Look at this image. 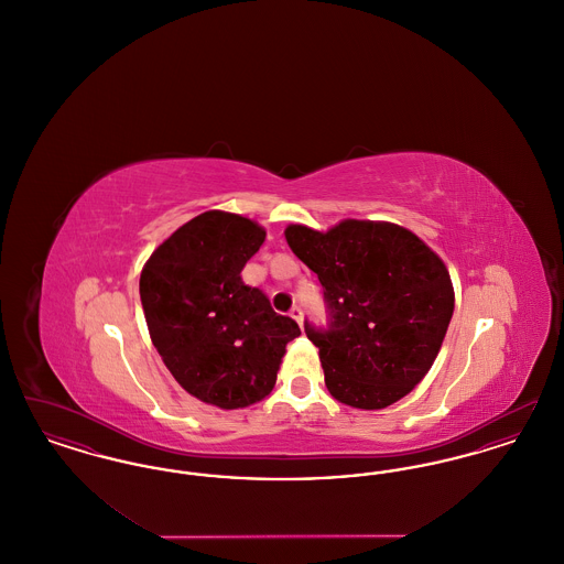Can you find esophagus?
Wrapping results in <instances>:
<instances>
[{"instance_id":"34e87169","label":"esophagus","mask_w":564,"mask_h":564,"mask_svg":"<svg viewBox=\"0 0 564 564\" xmlns=\"http://www.w3.org/2000/svg\"><path fill=\"white\" fill-rule=\"evenodd\" d=\"M290 315H292V319H295V322L302 325V319H304V313H302V308H300V306H294V308L290 311Z\"/></svg>"}]
</instances>
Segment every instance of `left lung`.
<instances>
[{
    "label": "left lung",
    "instance_id": "obj_1",
    "mask_svg": "<svg viewBox=\"0 0 564 564\" xmlns=\"http://www.w3.org/2000/svg\"><path fill=\"white\" fill-rule=\"evenodd\" d=\"M285 239L319 276L327 327L304 322L338 402L380 410L430 372L455 311L451 274L398 224L345 219L327 232L292 224Z\"/></svg>",
    "mask_w": 564,
    "mask_h": 564
}]
</instances>
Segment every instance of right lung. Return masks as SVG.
I'll use <instances>...</instances> for the list:
<instances>
[{
	"label": "right lung",
	"instance_id": "add662e5",
	"mask_svg": "<svg viewBox=\"0 0 564 564\" xmlns=\"http://www.w3.org/2000/svg\"><path fill=\"white\" fill-rule=\"evenodd\" d=\"M264 239L247 217L205 212L159 245L139 279L164 366L189 395L224 410L264 400L285 345L300 336L262 290L242 283V267Z\"/></svg>",
	"mask_w": 564,
	"mask_h": 564
}]
</instances>
